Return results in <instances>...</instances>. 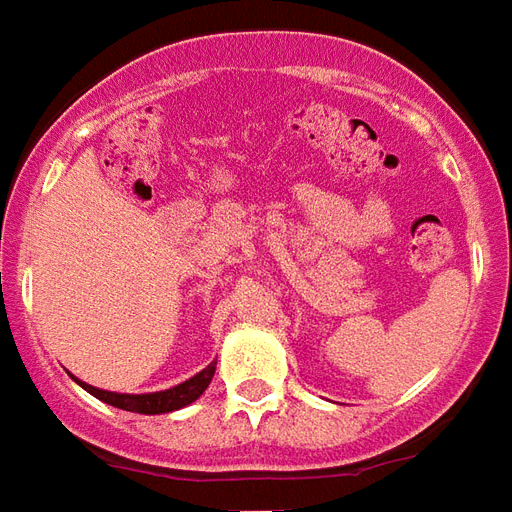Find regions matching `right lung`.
<instances>
[{
  "instance_id": "obj_1",
  "label": "right lung",
  "mask_w": 512,
  "mask_h": 512,
  "mask_svg": "<svg viewBox=\"0 0 512 512\" xmlns=\"http://www.w3.org/2000/svg\"><path fill=\"white\" fill-rule=\"evenodd\" d=\"M212 376H215V363H210L204 371H199L196 376H190L188 382L177 384V387H169V390H160V393H141V395H128V393H108V390H98L87 382H78L87 393H92L95 398H100L103 404L117 406V409H125V412H138V414H166L174 412V409H182V406L193 404L207 387H210Z\"/></svg>"
}]
</instances>
